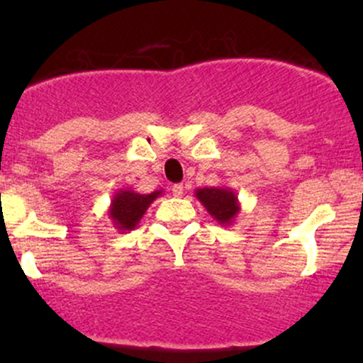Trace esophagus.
<instances>
[{
    "instance_id": "1",
    "label": "esophagus",
    "mask_w": 363,
    "mask_h": 363,
    "mask_svg": "<svg viewBox=\"0 0 363 363\" xmlns=\"http://www.w3.org/2000/svg\"><path fill=\"white\" fill-rule=\"evenodd\" d=\"M172 194L176 196V198H181V196L184 194V186H182V184H174L172 186Z\"/></svg>"
}]
</instances>
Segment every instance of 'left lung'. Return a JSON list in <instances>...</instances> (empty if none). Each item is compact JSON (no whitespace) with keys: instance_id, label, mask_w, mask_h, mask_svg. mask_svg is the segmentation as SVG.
Segmentation results:
<instances>
[{"instance_id":"obj_1","label":"left lung","mask_w":363,"mask_h":363,"mask_svg":"<svg viewBox=\"0 0 363 363\" xmlns=\"http://www.w3.org/2000/svg\"><path fill=\"white\" fill-rule=\"evenodd\" d=\"M194 196L220 225H234L240 213L239 198L230 187H199Z\"/></svg>"}]
</instances>
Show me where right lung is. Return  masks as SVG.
<instances>
[{
  "instance_id": "1",
  "label": "right lung",
  "mask_w": 363,
  "mask_h": 363,
  "mask_svg": "<svg viewBox=\"0 0 363 363\" xmlns=\"http://www.w3.org/2000/svg\"><path fill=\"white\" fill-rule=\"evenodd\" d=\"M162 194H164L162 189L153 191L150 194H140L133 189H119L118 193L112 196L111 206L107 210V215L112 220L114 228H118L121 234L135 230L136 225L143 218L145 211Z\"/></svg>"
}]
</instances>
